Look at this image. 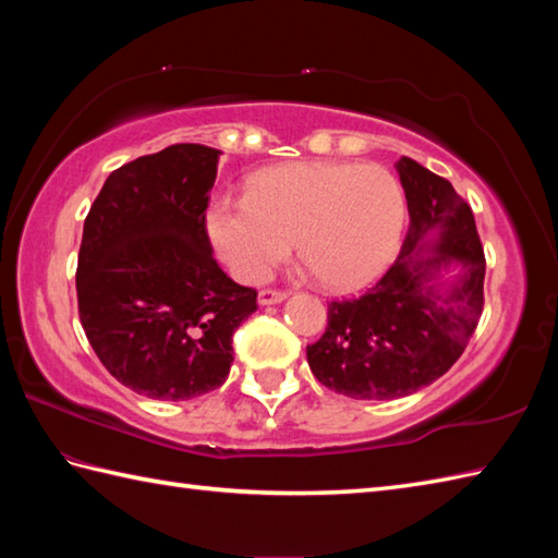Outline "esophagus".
Returning a JSON list of instances; mask_svg holds the SVG:
<instances>
[{"label":"esophagus","instance_id":"1","mask_svg":"<svg viewBox=\"0 0 558 558\" xmlns=\"http://www.w3.org/2000/svg\"><path fill=\"white\" fill-rule=\"evenodd\" d=\"M288 298L286 290H276V288H266L258 292V304L260 306H268V304H278Z\"/></svg>","mask_w":558,"mask_h":558}]
</instances>
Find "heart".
Instances as JSON below:
<instances>
[{
	"label": "heart",
	"instance_id": "1",
	"mask_svg": "<svg viewBox=\"0 0 558 558\" xmlns=\"http://www.w3.org/2000/svg\"><path fill=\"white\" fill-rule=\"evenodd\" d=\"M405 192L381 165L288 162L260 170L246 196H222L208 210V234L240 280L258 282L298 254L328 290H357L393 258Z\"/></svg>",
	"mask_w": 558,
	"mask_h": 558
}]
</instances>
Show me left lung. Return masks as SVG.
I'll return each instance as SVG.
<instances>
[{"label":"left lung","instance_id":"8db88e82","mask_svg":"<svg viewBox=\"0 0 558 558\" xmlns=\"http://www.w3.org/2000/svg\"><path fill=\"white\" fill-rule=\"evenodd\" d=\"M410 225L400 256L360 298L328 304L324 336L306 360L326 388L354 400H393L434 384L465 352L484 310V248L468 201L448 180L402 156ZM437 232L432 257H417ZM450 259L463 268L450 287L435 272Z\"/></svg>","mask_w":558,"mask_h":558}]
</instances>
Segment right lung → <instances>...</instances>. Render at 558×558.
<instances>
[{"label":"right lung","instance_id":"1","mask_svg":"<svg viewBox=\"0 0 558 558\" xmlns=\"http://www.w3.org/2000/svg\"><path fill=\"white\" fill-rule=\"evenodd\" d=\"M220 150L174 144L117 168L83 222L76 298L90 348L117 381L153 400L225 384L232 336L256 312L213 258L208 194Z\"/></svg>","mask_w":558,"mask_h":558}]
</instances>
